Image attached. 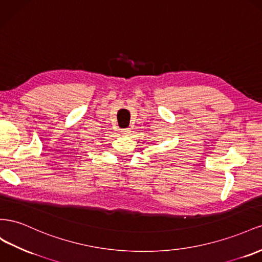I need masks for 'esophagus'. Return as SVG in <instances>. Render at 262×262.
Here are the masks:
<instances>
[{"instance_id":"34e87169","label":"esophagus","mask_w":262,"mask_h":262,"mask_svg":"<svg viewBox=\"0 0 262 262\" xmlns=\"http://www.w3.org/2000/svg\"><path fill=\"white\" fill-rule=\"evenodd\" d=\"M121 132H122L123 135H125V136H129V134H130L129 128H123V129H121Z\"/></svg>"}]
</instances>
